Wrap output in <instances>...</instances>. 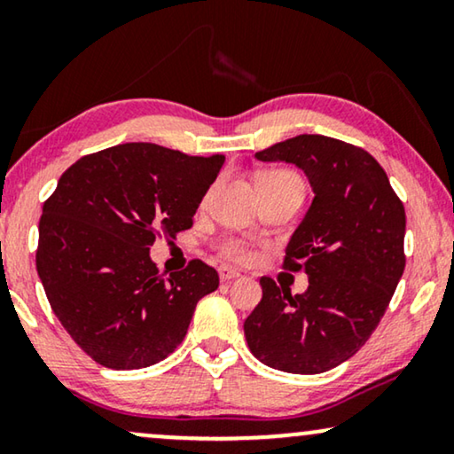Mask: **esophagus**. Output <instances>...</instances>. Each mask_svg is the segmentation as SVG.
I'll use <instances>...</instances> for the list:
<instances>
[{"label":"esophagus","instance_id":"obj_1","mask_svg":"<svg viewBox=\"0 0 454 454\" xmlns=\"http://www.w3.org/2000/svg\"><path fill=\"white\" fill-rule=\"evenodd\" d=\"M219 277H221L223 283H229V281H233V278L239 277V270L231 269V266H221V269H219Z\"/></svg>","mask_w":454,"mask_h":454}]
</instances>
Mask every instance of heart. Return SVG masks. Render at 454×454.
Segmentation results:
<instances>
[{"instance_id": "obj_1", "label": "heart", "mask_w": 454, "mask_h": 454, "mask_svg": "<svg viewBox=\"0 0 454 454\" xmlns=\"http://www.w3.org/2000/svg\"><path fill=\"white\" fill-rule=\"evenodd\" d=\"M283 177H295L294 173L289 171H269L264 173V176H260L258 182H264V179H283ZM221 254L229 260H235V262H252L254 258H256V250L247 244V241L239 239V238H227L221 241L219 246Z\"/></svg>"}]
</instances>
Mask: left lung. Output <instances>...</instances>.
Segmentation results:
<instances>
[{"label":"left lung","mask_w":454,"mask_h":454,"mask_svg":"<svg viewBox=\"0 0 454 454\" xmlns=\"http://www.w3.org/2000/svg\"><path fill=\"white\" fill-rule=\"evenodd\" d=\"M303 169L312 207L295 229L283 269L309 277L306 294L269 277L244 322L254 357L291 374H320L356 356L387 312L405 270V208L364 148L301 134L256 153Z\"/></svg>","instance_id":"8db88e82"}]
</instances>
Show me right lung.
Returning <instances> with one entry per match:
<instances>
[{
    "label": "right lung",
    "mask_w": 454,
    "mask_h": 454,
    "mask_svg": "<svg viewBox=\"0 0 454 454\" xmlns=\"http://www.w3.org/2000/svg\"><path fill=\"white\" fill-rule=\"evenodd\" d=\"M223 163L126 142L78 159L43 204L36 272L61 326L97 364L138 370L165 359L219 287L198 258L165 277L148 247L194 225Z\"/></svg>",
    "instance_id": "right-lung-1"
}]
</instances>
